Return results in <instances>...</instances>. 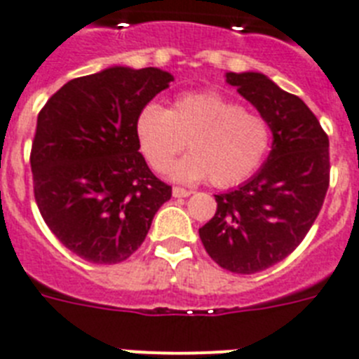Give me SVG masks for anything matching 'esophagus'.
I'll use <instances>...</instances> for the list:
<instances>
[{
  "label": "esophagus",
  "mask_w": 359,
  "mask_h": 359,
  "mask_svg": "<svg viewBox=\"0 0 359 359\" xmlns=\"http://www.w3.org/2000/svg\"><path fill=\"white\" fill-rule=\"evenodd\" d=\"M192 191H187V189H183V187H174L172 189V196L174 198H187L191 196Z\"/></svg>",
  "instance_id": "1"
}]
</instances>
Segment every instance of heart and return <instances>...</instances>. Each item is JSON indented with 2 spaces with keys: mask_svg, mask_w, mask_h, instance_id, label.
I'll return each mask as SVG.
<instances>
[{
  "mask_svg": "<svg viewBox=\"0 0 359 359\" xmlns=\"http://www.w3.org/2000/svg\"><path fill=\"white\" fill-rule=\"evenodd\" d=\"M135 137L156 172H165L187 143L191 154L168 170L172 180L196 183L209 176L212 185L233 187L264 163L271 126L218 91H192L177 95L168 109L144 104L135 119Z\"/></svg>",
  "mask_w": 359,
  "mask_h": 359,
  "instance_id": "heart-1",
  "label": "heart"
}]
</instances>
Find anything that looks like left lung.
<instances>
[{
    "mask_svg": "<svg viewBox=\"0 0 359 359\" xmlns=\"http://www.w3.org/2000/svg\"><path fill=\"white\" fill-rule=\"evenodd\" d=\"M226 80L268 119L273 144L251 180L215 194L216 212L200 238L216 264L251 275L286 259L318 218L330 183L328 135L303 100L262 73Z\"/></svg>",
    "mask_w": 359,
    "mask_h": 359,
    "instance_id": "8db88e82",
    "label": "left lung"
}]
</instances>
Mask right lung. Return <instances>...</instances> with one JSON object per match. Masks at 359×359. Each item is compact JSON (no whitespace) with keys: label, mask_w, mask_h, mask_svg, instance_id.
<instances>
[{"label":"right lung","mask_w":359,"mask_h":359,"mask_svg":"<svg viewBox=\"0 0 359 359\" xmlns=\"http://www.w3.org/2000/svg\"><path fill=\"white\" fill-rule=\"evenodd\" d=\"M170 80L158 67H109L69 80L40 109L31 148L34 200L53 235L80 259H128L172 196L135 137L139 109Z\"/></svg>","instance_id":"add662e5"}]
</instances>
